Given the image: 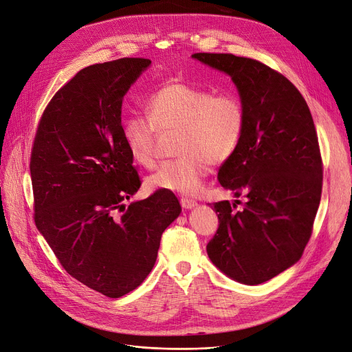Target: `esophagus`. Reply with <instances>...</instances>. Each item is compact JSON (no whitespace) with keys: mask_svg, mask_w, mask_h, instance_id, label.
<instances>
[{"mask_svg":"<svg viewBox=\"0 0 352 352\" xmlns=\"http://www.w3.org/2000/svg\"><path fill=\"white\" fill-rule=\"evenodd\" d=\"M181 206L184 208V209H192V208H195L198 204L195 202V201H192V199H188V198H181Z\"/></svg>","mask_w":352,"mask_h":352,"instance_id":"34e87169","label":"esophagus"}]
</instances>
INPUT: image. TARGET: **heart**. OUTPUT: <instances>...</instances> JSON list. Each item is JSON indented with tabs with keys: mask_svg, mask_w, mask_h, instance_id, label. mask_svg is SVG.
Returning a JSON list of instances; mask_svg holds the SVG:
<instances>
[{
	"mask_svg": "<svg viewBox=\"0 0 352 352\" xmlns=\"http://www.w3.org/2000/svg\"><path fill=\"white\" fill-rule=\"evenodd\" d=\"M146 118L122 124V140L139 166L151 168L160 133L175 132L178 157L164 162L147 178L153 190L198 195L212 164H221L237 150L245 126L244 107L232 92L212 94L184 82H167L144 104Z\"/></svg>",
	"mask_w": 352,
	"mask_h": 352,
	"instance_id": "heart-1",
	"label": "heart"
}]
</instances>
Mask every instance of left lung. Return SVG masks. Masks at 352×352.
<instances>
[{
    "label": "left lung",
    "instance_id": "1",
    "mask_svg": "<svg viewBox=\"0 0 352 352\" xmlns=\"http://www.w3.org/2000/svg\"><path fill=\"white\" fill-rule=\"evenodd\" d=\"M192 57L232 77L245 112L243 139L217 178L247 201L241 210L229 201L213 205L219 228L206 251L232 279L258 285L299 261L311 236L323 185L314 122L299 89L264 63L230 53Z\"/></svg>",
    "mask_w": 352,
    "mask_h": 352
}]
</instances>
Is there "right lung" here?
Segmentation results:
<instances>
[{"mask_svg": "<svg viewBox=\"0 0 352 352\" xmlns=\"http://www.w3.org/2000/svg\"><path fill=\"white\" fill-rule=\"evenodd\" d=\"M150 63L123 57L80 70L47 104L30 153L38 230L67 274L108 298L146 279L181 213L168 190L123 204L142 181L122 140V100Z\"/></svg>", "mask_w": 352, "mask_h": 352, "instance_id": "1", "label": "right lung"}]
</instances>
